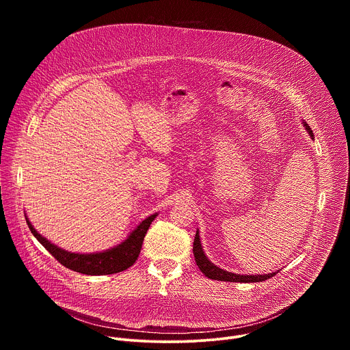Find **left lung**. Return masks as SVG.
Returning <instances> with one entry per match:
<instances>
[{"instance_id":"8db88e82","label":"left lung","mask_w":350,"mask_h":350,"mask_svg":"<svg viewBox=\"0 0 350 350\" xmlns=\"http://www.w3.org/2000/svg\"><path fill=\"white\" fill-rule=\"evenodd\" d=\"M306 126V130L309 131V134L313 137V131L312 129L305 123ZM193 258H195V262L199 267V270H201L208 278H212V280H217V281H230V282H259V281H265V280H269L270 277L275 275L277 273H270V274H265V275H241V274H234V273H228V271H224L223 269H219L217 266H215L213 263H211L208 260V258L205 256L204 254V249L201 246V241H199V234L196 231L195 234V239H193Z\"/></svg>"}]
</instances>
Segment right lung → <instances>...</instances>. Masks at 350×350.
<instances>
[{
  "instance_id": "1",
  "label": "right lung",
  "mask_w": 350,
  "mask_h": 350,
  "mask_svg": "<svg viewBox=\"0 0 350 350\" xmlns=\"http://www.w3.org/2000/svg\"><path fill=\"white\" fill-rule=\"evenodd\" d=\"M158 215H151L146 217L131 234L130 237L120 243L116 247L109 249L107 252H99V254H70L64 249L58 247L57 245L46 241L44 237H41L31 226V223L26 219V223L31 231V234L37 238V241L46 249V251L51 254L62 266L81 273L87 275H105V274H113L123 271L133 266L141 252V246L144 237L151 226V223L155 220Z\"/></svg>"
}]
</instances>
